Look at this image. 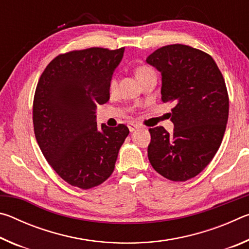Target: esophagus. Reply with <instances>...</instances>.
Returning <instances> with one entry per match:
<instances>
[{
    "mask_svg": "<svg viewBox=\"0 0 249 249\" xmlns=\"http://www.w3.org/2000/svg\"><path fill=\"white\" fill-rule=\"evenodd\" d=\"M128 128H129V132H135V130L136 129H138V128H141V125H138V124H135V123H129L128 124Z\"/></svg>",
    "mask_w": 249,
    "mask_h": 249,
    "instance_id": "34e87169",
    "label": "esophagus"
}]
</instances>
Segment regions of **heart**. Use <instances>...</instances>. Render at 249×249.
Instances as JSON below:
<instances>
[{"label":"heart","mask_w":249,"mask_h":249,"mask_svg":"<svg viewBox=\"0 0 249 249\" xmlns=\"http://www.w3.org/2000/svg\"><path fill=\"white\" fill-rule=\"evenodd\" d=\"M134 71H135V75H136V78L140 82H142L144 80L150 79V78H156L154 69L150 68L149 66H146V65L137 66ZM116 86H117L116 79L112 78L111 81H109V84H108L109 91H111V92L114 91L116 89Z\"/></svg>","instance_id":"1"}]
</instances>
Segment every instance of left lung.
Masks as SVG:
<instances>
[{
    "label": "left lung",
    "mask_w": 249,
    "mask_h": 249,
    "mask_svg": "<svg viewBox=\"0 0 249 249\" xmlns=\"http://www.w3.org/2000/svg\"><path fill=\"white\" fill-rule=\"evenodd\" d=\"M146 61L161 72V101L174 103V134L149 128L148 159L172 181H187L209 165L221 146L229 120V93L209 53L188 45H167Z\"/></svg>",
    "instance_id": "8db88e82"
}]
</instances>
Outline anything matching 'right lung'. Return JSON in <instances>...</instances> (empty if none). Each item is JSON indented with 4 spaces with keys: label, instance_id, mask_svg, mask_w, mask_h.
Instances as JSON below:
<instances>
[{
    "label": "right lung",
    "instance_id": "right-lung-1",
    "mask_svg": "<svg viewBox=\"0 0 249 249\" xmlns=\"http://www.w3.org/2000/svg\"><path fill=\"white\" fill-rule=\"evenodd\" d=\"M124 50L92 47L60 53L37 83L33 102L36 141L58 176L83 190L112 175L129 134L124 124L100 128L95 121L98 104L109 99L108 84Z\"/></svg>",
    "mask_w": 249,
    "mask_h": 249
}]
</instances>
